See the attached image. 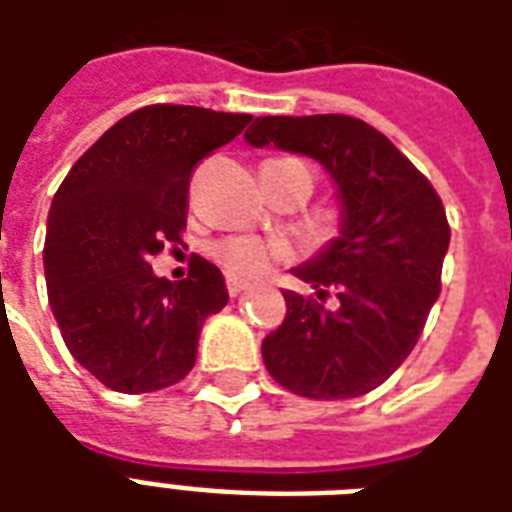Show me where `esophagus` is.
I'll return each instance as SVG.
<instances>
[{
	"label": "esophagus",
	"instance_id": "obj_1",
	"mask_svg": "<svg viewBox=\"0 0 512 512\" xmlns=\"http://www.w3.org/2000/svg\"><path fill=\"white\" fill-rule=\"evenodd\" d=\"M246 290H249V285H246V282H241V279H233V277H227V293H230V296H241V293H246Z\"/></svg>",
	"mask_w": 512,
	"mask_h": 512
}]
</instances>
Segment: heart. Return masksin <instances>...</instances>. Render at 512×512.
Segmentation results:
<instances>
[{
  "mask_svg": "<svg viewBox=\"0 0 512 512\" xmlns=\"http://www.w3.org/2000/svg\"><path fill=\"white\" fill-rule=\"evenodd\" d=\"M288 255L290 249L285 241H263L255 235H230L213 246V257L235 279H257L260 274H266L274 260Z\"/></svg>",
  "mask_w": 512,
  "mask_h": 512,
  "instance_id": "1",
  "label": "heart"
}]
</instances>
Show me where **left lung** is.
<instances>
[{"label": "left lung", "mask_w": 512, "mask_h": 512, "mask_svg": "<svg viewBox=\"0 0 512 512\" xmlns=\"http://www.w3.org/2000/svg\"><path fill=\"white\" fill-rule=\"evenodd\" d=\"M244 139L315 158L337 186L340 235L293 274L318 299L285 290V321L263 340L271 378L293 395L343 400L403 365L441 290L450 224L430 180L381 131L348 115L257 117Z\"/></svg>", "instance_id": "8db88e82"}]
</instances>
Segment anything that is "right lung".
Segmentation results:
<instances>
[{
	"instance_id": "1",
	"label": "right lung",
	"mask_w": 512,
	"mask_h": 512,
	"mask_svg": "<svg viewBox=\"0 0 512 512\" xmlns=\"http://www.w3.org/2000/svg\"><path fill=\"white\" fill-rule=\"evenodd\" d=\"M252 115L153 104L117 120L62 180L46 224L49 304L73 359L115 392L178 384L197 362L202 323L227 304L219 268L191 257L169 282L147 263L180 244L191 169Z\"/></svg>"
}]
</instances>
